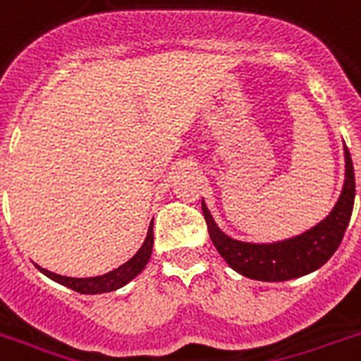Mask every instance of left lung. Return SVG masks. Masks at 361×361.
I'll use <instances>...</instances> for the list:
<instances>
[{
    "mask_svg": "<svg viewBox=\"0 0 361 361\" xmlns=\"http://www.w3.org/2000/svg\"><path fill=\"white\" fill-rule=\"evenodd\" d=\"M345 185L331 214L307 233L272 244L233 240L219 231L202 202L208 233L216 250L242 276L261 282H284L320 269L337 252L350 221L356 195V180L350 153L345 145Z\"/></svg>",
    "mask_w": 361,
    "mask_h": 361,
    "instance_id": "obj_1",
    "label": "left lung"
}]
</instances>
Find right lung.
I'll list each match as a JSON object with an SVG mask.
<instances>
[{"label":"right lung","instance_id":"right-lung-1","mask_svg":"<svg viewBox=\"0 0 361 361\" xmlns=\"http://www.w3.org/2000/svg\"><path fill=\"white\" fill-rule=\"evenodd\" d=\"M151 250H153V221L149 225L147 236H145L144 244L137 250L136 255L126 261L125 265H121L119 269L102 274V276H92V279H71V276H62V274H54V272L41 269L43 274H47L49 279L59 282L62 286H68L70 290L79 291V293H106V291H114L128 284L134 276H137L140 272L144 271V267L147 265V261L151 257Z\"/></svg>","mask_w":361,"mask_h":361}]
</instances>
